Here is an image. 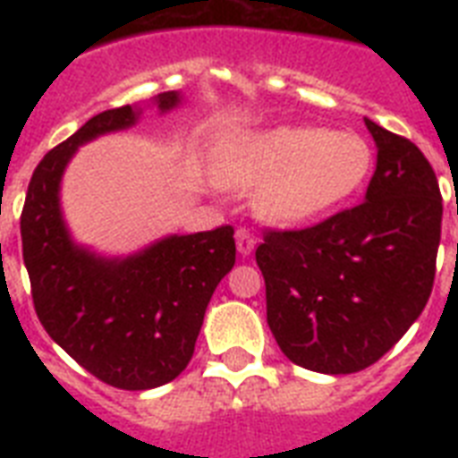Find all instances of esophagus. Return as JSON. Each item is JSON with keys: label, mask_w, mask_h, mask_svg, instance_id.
<instances>
[{"label": "esophagus", "mask_w": 458, "mask_h": 458, "mask_svg": "<svg viewBox=\"0 0 458 458\" xmlns=\"http://www.w3.org/2000/svg\"><path fill=\"white\" fill-rule=\"evenodd\" d=\"M235 242L240 254H250V251L254 250V244H257V237H254V233H251L250 228H237Z\"/></svg>", "instance_id": "obj_1"}]
</instances>
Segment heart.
Returning a JSON list of instances; mask_svg holds the SVG:
<instances>
[{
	"label": "heart",
	"instance_id": "1",
	"mask_svg": "<svg viewBox=\"0 0 458 458\" xmlns=\"http://www.w3.org/2000/svg\"><path fill=\"white\" fill-rule=\"evenodd\" d=\"M373 168L369 140L320 125H283L223 158L225 182L261 187L259 211L280 225L316 221L347 204Z\"/></svg>",
	"mask_w": 458,
	"mask_h": 458
}]
</instances>
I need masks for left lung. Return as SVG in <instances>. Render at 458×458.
<instances>
[{"mask_svg": "<svg viewBox=\"0 0 458 458\" xmlns=\"http://www.w3.org/2000/svg\"><path fill=\"white\" fill-rule=\"evenodd\" d=\"M377 145L361 204L301 230H266L257 264L266 320L301 369L344 376L387 354L426 309L442 194L411 140L366 118Z\"/></svg>", "mask_w": 458, "mask_h": 458, "instance_id": "left-lung-1", "label": "left lung"}]
</instances>
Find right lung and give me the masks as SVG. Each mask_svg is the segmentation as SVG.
<instances>
[{"instance_id": "obj_1", "label": "right lung", "mask_w": 458, "mask_h": 458, "mask_svg": "<svg viewBox=\"0 0 458 458\" xmlns=\"http://www.w3.org/2000/svg\"><path fill=\"white\" fill-rule=\"evenodd\" d=\"M157 104L168 111L180 95L161 92ZM138 116L131 104L102 111L47 152L21 214L39 323L82 369L118 390H152L185 370L208 300L235 266L233 225L171 235L125 259H102L73 244L59 208L64 168L78 147L131 128Z\"/></svg>"}]
</instances>
